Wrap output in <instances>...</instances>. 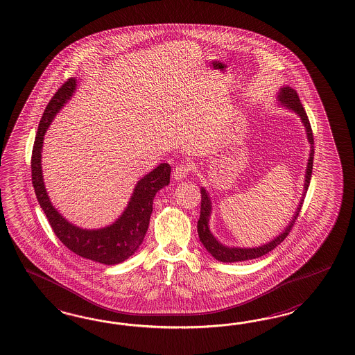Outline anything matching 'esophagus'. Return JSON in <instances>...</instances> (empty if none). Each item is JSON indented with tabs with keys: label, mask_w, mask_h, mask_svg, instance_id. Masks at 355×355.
I'll return each mask as SVG.
<instances>
[{
	"label": "esophagus",
	"mask_w": 355,
	"mask_h": 355,
	"mask_svg": "<svg viewBox=\"0 0 355 355\" xmlns=\"http://www.w3.org/2000/svg\"><path fill=\"white\" fill-rule=\"evenodd\" d=\"M190 173V165L187 164H180L174 168L173 171V178L175 181H182L183 178L187 177V174Z\"/></svg>",
	"instance_id": "34e87169"
}]
</instances>
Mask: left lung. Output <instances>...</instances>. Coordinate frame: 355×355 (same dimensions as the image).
Masks as SVG:
<instances>
[{"mask_svg":"<svg viewBox=\"0 0 355 355\" xmlns=\"http://www.w3.org/2000/svg\"><path fill=\"white\" fill-rule=\"evenodd\" d=\"M277 100H279V105L285 107L286 109H291V112H294L295 114L300 116L302 123L306 130V135L307 140L310 143V157L307 162V168H306V175H304V190L302 193L301 202L297 207V211L293 216L291 223L288 226L282 230V233L277 236H275L272 241H269L268 243H264L258 248H229L223 245L217 238H216L212 232L209 230V218L212 214V202L209 198V193L205 190V187L200 189L202 193V205H200V217L198 221V234L199 239L203 243L205 250L218 261L223 263H234V261H245V260H251V259L260 258L266 254H268L269 251H272L273 248H277L279 243L288 236L291 233V227L294 225L297 217L301 212L302 205L304 200V196L307 193V189L310 186V180H311L312 164H313V135H312L311 125L309 117L306 114V110L303 109L301 104L300 96L297 94L295 89H293L291 87L284 86L279 88V94H277Z\"/></svg>","mask_w":355,"mask_h":355,"instance_id":"8db88e82","label":"left lung"}]
</instances>
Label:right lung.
Returning <instances> with one entry per match:
<instances>
[{"mask_svg":"<svg viewBox=\"0 0 355 355\" xmlns=\"http://www.w3.org/2000/svg\"><path fill=\"white\" fill-rule=\"evenodd\" d=\"M76 78H70L64 82L44 110L31 159L33 189L54 234L66 248L82 258L107 266H114L134 255L141 245L150 225L153 198L159 190L171 182V165L162 162L152 172L140 178L135 184L128 207L113 224L100 229H83L67 221L54 208L46 193L42 169V152L46 130L55 114L76 92Z\"/></svg>","mask_w":355,"mask_h":355,"instance_id":"add662e5","label":"right lung"}]
</instances>
